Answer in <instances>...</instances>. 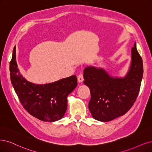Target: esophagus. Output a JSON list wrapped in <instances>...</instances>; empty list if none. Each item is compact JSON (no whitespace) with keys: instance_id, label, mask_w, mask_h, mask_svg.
<instances>
[{"instance_id":"1","label":"esophagus","mask_w":152,"mask_h":152,"mask_svg":"<svg viewBox=\"0 0 152 152\" xmlns=\"http://www.w3.org/2000/svg\"><path fill=\"white\" fill-rule=\"evenodd\" d=\"M83 80H84L83 75L82 74V73H81V74H80L79 75L77 76V81H78V82L81 83V82L83 81Z\"/></svg>"}]
</instances>
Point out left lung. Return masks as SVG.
<instances>
[{"instance_id":"left-lung-1","label":"left lung","mask_w":152,"mask_h":152,"mask_svg":"<svg viewBox=\"0 0 152 152\" xmlns=\"http://www.w3.org/2000/svg\"><path fill=\"white\" fill-rule=\"evenodd\" d=\"M143 73V61L134 42L132 64L124 78L110 77L103 69L87 67L84 83L90 89L89 110L94 119L109 121L125 115L135 102Z\"/></svg>"}]
</instances>
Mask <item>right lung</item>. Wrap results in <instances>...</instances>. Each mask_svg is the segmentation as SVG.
<instances>
[{"instance_id": "obj_1", "label": "right lung", "mask_w": 152, "mask_h": 152, "mask_svg": "<svg viewBox=\"0 0 152 152\" xmlns=\"http://www.w3.org/2000/svg\"><path fill=\"white\" fill-rule=\"evenodd\" d=\"M15 59L14 48L10 61V81L24 108L44 121H55L62 118L67 110V97L77 86L76 76L46 85H36L22 76Z\"/></svg>"}]
</instances>
